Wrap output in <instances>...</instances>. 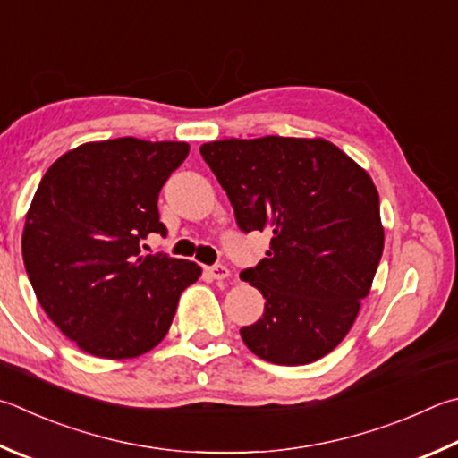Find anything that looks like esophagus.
Returning a JSON list of instances; mask_svg holds the SVG:
<instances>
[{"label": "esophagus", "instance_id": "1", "mask_svg": "<svg viewBox=\"0 0 458 458\" xmlns=\"http://www.w3.org/2000/svg\"><path fill=\"white\" fill-rule=\"evenodd\" d=\"M208 276H212L214 280H226L230 278V270L226 268V266L222 264H216V266H210V268H206Z\"/></svg>", "mask_w": 458, "mask_h": 458}]
</instances>
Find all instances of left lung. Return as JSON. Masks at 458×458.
Segmentation results:
<instances>
[{"instance_id": "1", "label": "left lung", "mask_w": 458, "mask_h": 458, "mask_svg": "<svg viewBox=\"0 0 458 458\" xmlns=\"http://www.w3.org/2000/svg\"><path fill=\"white\" fill-rule=\"evenodd\" d=\"M200 154L240 230L272 236L240 274L266 298L262 318L240 330L244 344L282 367L327 356L352 328L385 248L369 172L324 138H228Z\"/></svg>"}]
</instances>
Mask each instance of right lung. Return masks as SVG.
Instances as JSON below:
<instances>
[{"mask_svg":"<svg viewBox=\"0 0 458 458\" xmlns=\"http://www.w3.org/2000/svg\"><path fill=\"white\" fill-rule=\"evenodd\" d=\"M186 142L115 138L70 149L49 165L21 234L26 272L41 309L81 351L136 359L168 335L196 262L140 254L165 234L157 194L186 160Z\"/></svg>","mask_w":458,"mask_h":458,"instance_id":"obj_1","label":"right lung"}]
</instances>
